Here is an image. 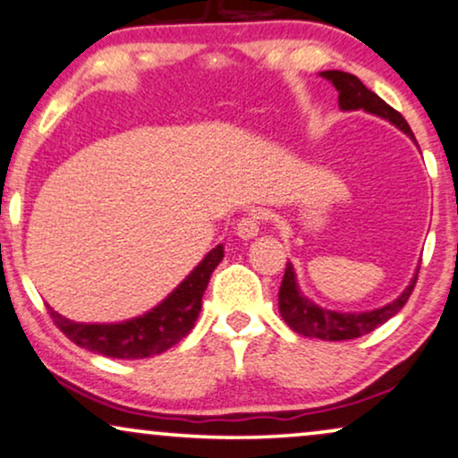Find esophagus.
Here are the masks:
<instances>
[{"mask_svg": "<svg viewBox=\"0 0 458 458\" xmlns=\"http://www.w3.org/2000/svg\"><path fill=\"white\" fill-rule=\"evenodd\" d=\"M259 227H261V220H259L257 214H248L238 223V227H235V235H238L240 240H255L259 235Z\"/></svg>", "mask_w": 458, "mask_h": 458, "instance_id": "1", "label": "esophagus"}]
</instances>
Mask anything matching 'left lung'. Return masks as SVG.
Returning a JSON list of instances; mask_svg holds the SVG:
<instances>
[{"mask_svg":"<svg viewBox=\"0 0 458 458\" xmlns=\"http://www.w3.org/2000/svg\"><path fill=\"white\" fill-rule=\"evenodd\" d=\"M320 76H323L325 81H329L333 87H335V91L340 93V98H337V101H340V110H363L377 118H385V121L397 127L399 131H403L411 142L419 146L410 125L405 123V118L399 114L397 110H393L385 99H380L374 91H369L357 76L337 70L320 72ZM416 278H419V267H416L414 278L410 280V284L405 286L402 295L393 299L386 306L367 310V312H337V310L320 308L318 303H314L312 299L303 295L297 284L295 267H293V263H286V272L284 278H282V286L278 293L280 316L293 331L303 337H318V340L327 342L354 340V337L367 335V333L374 331L376 327L385 325L388 318H393L410 299L411 291H414Z\"/></svg>","mask_w":458,"mask_h":458,"instance_id":"left-lung-1","label":"left lung"}]
</instances>
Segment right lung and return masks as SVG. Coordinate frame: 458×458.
<instances>
[{
  "instance_id": "right-lung-1",
  "label": "right lung",
  "mask_w": 458,
  "mask_h": 458,
  "mask_svg": "<svg viewBox=\"0 0 458 458\" xmlns=\"http://www.w3.org/2000/svg\"><path fill=\"white\" fill-rule=\"evenodd\" d=\"M225 248H212L203 261L155 308L121 323H73L50 310L55 325L76 346L112 359H146L161 354L189 335L201 312V297L216 265L223 261Z\"/></svg>"
}]
</instances>
